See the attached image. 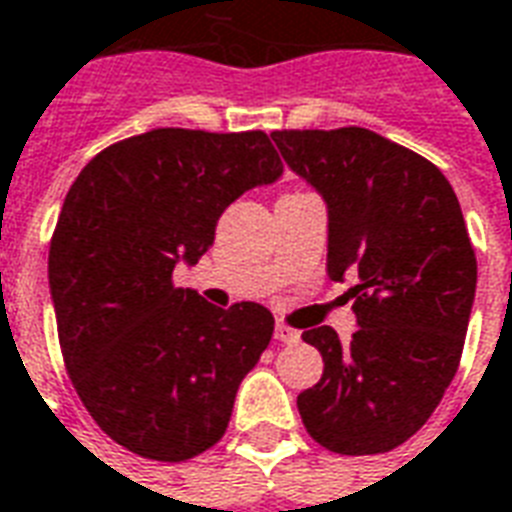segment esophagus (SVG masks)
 I'll return each instance as SVG.
<instances>
[{
    "label": "esophagus",
    "mask_w": 512,
    "mask_h": 512,
    "mask_svg": "<svg viewBox=\"0 0 512 512\" xmlns=\"http://www.w3.org/2000/svg\"><path fill=\"white\" fill-rule=\"evenodd\" d=\"M275 341L297 343L300 341V333L294 327H289V324H275Z\"/></svg>",
    "instance_id": "34e87169"
}]
</instances>
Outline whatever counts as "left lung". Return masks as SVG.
Wrapping results in <instances>:
<instances>
[{
	"label": "left lung",
	"mask_w": 512,
	"mask_h": 512,
	"mask_svg": "<svg viewBox=\"0 0 512 512\" xmlns=\"http://www.w3.org/2000/svg\"><path fill=\"white\" fill-rule=\"evenodd\" d=\"M272 141L327 204V275H357L352 341L327 324L302 333L324 360L319 384L297 395L302 423L333 453H387L434 414L464 352L477 261L461 204L431 160L374 130Z\"/></svg>",
	"instance_id": "obj_1"
}]
</instances>
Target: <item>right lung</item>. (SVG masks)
Wrapping results in <instances>:
<instances>
[{
	"mask_svg": "<svg viewBox=\"0 0 512 512\" xmlns=\"http://www.w3.org/2000/svg\"><path fill=\"white\" fill-rule=\"evenodd\" d=\"M281 174L261 130L158 128L103 149L67 190L48 251L59 346L92 420L130 453L174 464L226 434L275 319L171 275L207 253L231 201Z\"/></svg>",
	"mask_w": 512,
	"mask_h": 512,
	"instance_id": "1",
	"label": "right lung"
}]
</instances>
